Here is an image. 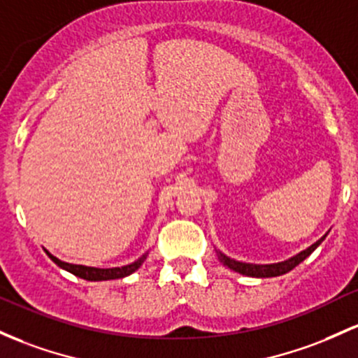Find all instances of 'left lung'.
<instances>
[{
  "label": "left lung",
  "mask_w": 358,
  "mask_h": 358,
  "mask_svg": "<svg viewBox=\"0 0 358 358\" xmlns=\"http://www.w3.org/2000/svg\"><path fill=\"white\" fill-rule=\"evenodd\" d=\"M326 236H328V233H326L323 238L317 239V241L314 243V245L309 246V248L302 250L301 253L294 255V257L287 258V260L277 262V263H265V265H260V263L238 262V260H234V258H231V257H227V255H224L222 251H219V250H215V253H217L219 262H221L224 266H227V268L234 270V272H238V273H241V275H246V277H257V278L278 277V275H284V273L290 272V270L296 268V266L299 265L301 262H304L306 258H308L309 255H311L313 251L316 250L317 246H320L321 243L324 241Z\"/></svg>",
  "instance_id": "left-lung-1"
}]
</instances>
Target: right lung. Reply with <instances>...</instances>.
I'll list each match as a JSON object with an SVG mask.
<instances>
[{"label": "right lung", "mask_w": 358, "mask_h": 358, "mask_svg": "<svg viewBox=\"0 0 358 358\" xmlns=\"http://www.w3.org/2000/svg\"><path fill=\"white\" fill-rule=\"evenodd\" d=\"M47 253V257L50 258L54 263H56L57 266H61L62 270H66V272L76 275V277L80 278H85V280H90V282H101V280H115V278H124L127 277V275L134 273L137 268H139L141 265H143L144 260L148 258L149 251L143 255V257L137 258L136 262L129 263V265H124V266H113V268H96V266H86V265H74V263H68V262H62L59 260V258L54 257V255H50L49 251L44 250Z\"/></svg>", "instance_id": "obj_1"}]
</instances>
